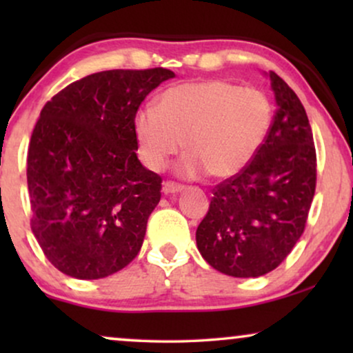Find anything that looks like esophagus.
<instances>
[{"label": "esophagus", "instance_id": "1", "mask_svg": "<svg viewBox=\"0 0 353 353\" xmlns=\"http://www.w3.org/2000/svg\"><path fill=\"white\" fill-rule=\"evenodd\" d=\"M183 190H185V186L178 185V183H173V181H165L162 186L163 194H176V192H181Z\"/></svg>", "mask_w": 353, "mask_h": 353}]
</instances>
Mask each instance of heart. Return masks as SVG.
<instances>
[{
    "label": "heart",
    "mask_w": 353,
    "mask_h": 353,
    "mask_svg": "<svg viewBox=\"0 0 353 353\" xmlns=\"http://www.w3.org/2000/svg\"><path fill=\"white\" fill-rule=\"evenodd\" d=\"M272 125L273 104L262 90L199 80L163 90L156 108L134 114L133 132L139 157L154 172L163 170L185 141L183 175L230 178L252 162Z\"/></svg>",
    "instance_id": "obj_1"
}]
</instances>
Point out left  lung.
Instances as JSON below:
<instances>
[{"label":"left lung","mask_w":353,"mask_h":353,"mask_svg":"<svg viewBox=\"0 0 353 353\" xmlns=\"http://www.w3.org/2000/svg\"><path fill=\"white\" fill-rule=\"evenodd\" d=\"M276 99L273 125L252 162L214 188L196 231L207 263L234 278L278 267L305 230L316 188V151L305 109L281 77L270 72Z\"/></svg>","instance_id":"obj_1"}]
</instances>
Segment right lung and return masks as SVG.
Segmentation results:
<instances>
[{"label":"right lung","instance_id":"add662e5","mask_svg":"<svg viewBox=\"0 0 353 353\" xmlns=\"http://www.w3.org/2000/svg\"><path fill=\"white\" fill-rule=\"evenodd\" d=\"M172 70H104L45 104L27 156L30 226L67 276L99 279L137 257L162 178L137 156L133 119Z\"/></svg>","mask_w":353,"mask_h":353}]
</instances>
